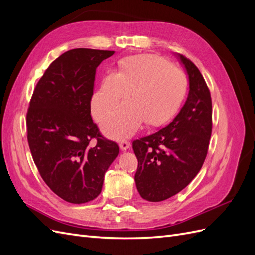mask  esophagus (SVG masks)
<instances>
[{
  "instance_id": "obj_1",
  "label": "esophagus",
  "mask_w": 255,
  "mask_h": 255,
  "mask_svg": "<svg viewBox=\"0 0 255 255\" xmlns=\"http://www.w3.org/2000/svg\"><path fill=\"white\" fill-rule=\"evenodd\" d=\"M119 146H120V149H121L122 151H126V150H128V149L130 148V142L128 141V140H122V141H120Z\"/></svg>"
}]
</instances>
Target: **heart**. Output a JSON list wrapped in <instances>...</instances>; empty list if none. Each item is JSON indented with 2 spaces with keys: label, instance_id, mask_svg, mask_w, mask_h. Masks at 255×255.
<instances>
[{
  "label": "heart",
  "instance_id": "b5f03b06",
  "mask_svg": "<svg viewBox=\"0 0 255 255\" xmlns=\"http://www.w3.org/2000/svg\"><path fill=\"white\" fill-rule=\"evenodd\" d=\"M186 90V75L155 54L129 57L107 79L95 96V116L101 120L128 97L130 101L104 120L103 132L115 139L133 135L145 121L157 126L177 110Z\"/></svg>",
  "mask_w": 255,
  "mask_h": 255
}]
</instances>
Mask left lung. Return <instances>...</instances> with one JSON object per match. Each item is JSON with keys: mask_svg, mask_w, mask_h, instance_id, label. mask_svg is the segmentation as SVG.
Segmentation results:
<instances>
[{"mask_svg": "<svg viewBox=\"0 0 255 255\" xmlns=\"http://www.w3.org/2000/svg\"><path fill=\"white\" fill-rule=\"evenodd\" d=\"M189 80L186 102L174 119L157 132L133 141L135 174L140 196L159 202L184 189L205 160L212 135V98L201 72L179 54Z\"/></svg>", "mask_w": 255, "mask_h": 255, "instance_id": "1", "label": "left lung"}]
</instances>
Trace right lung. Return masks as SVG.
<instances>
[{"mask_svg": "<svg viewBox=\"0 0 255 255\" xmlns=\"http://www.w3.org/2000/svg\"><path fill=\"white\" fill-rule=\"evenodd\" d=\"M113 54L83 48L61 54L38 81L29 101L26 130L34 163L44 183L67 202L96 199L119 153L90 115L97 68Z\"/></svg>", "mask_w": 255, "mask_h": 255, "instance_id": "1", "label": "right lung"}]
</instances>
